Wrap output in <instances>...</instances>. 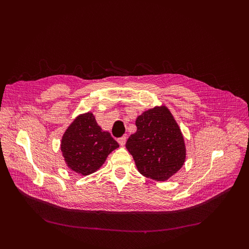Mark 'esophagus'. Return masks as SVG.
I'll return each instance as SVG.
<instances>
[{"label": "esophagus", "mask_w": 249, "mask_h": 249, "mask_svg": "<svg viewBox=\"0 0 249 249\" xmlns=\"http://www.w3.org/2000/svg\"><path fill=\"white\" fill-rule=\"evenodd\" d=\"M125 142H126V138L124 136V137H122V138H119L118 139V143H119V145L120 146H124V144H125Z\"/></svg>", "instance_id": "esophagus-1"}]
</instances>
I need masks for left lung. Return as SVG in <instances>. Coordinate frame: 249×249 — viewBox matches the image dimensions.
<instances>
[{
  "label": "left lung",
  "mask_w": 249,
  "mask_h": 249,
  "mask_svg": "<svg viewBox=\"0 0 249 249\" xmlns=\"http://www.w3.org/2000/svg\"><path fill=\"white\" fill-rule=\"evenodd\" d=\"M137 132L125 147L142 176L164 182L183 167L186 161L185 139L177 120L165 106L148 109L136 119Z\"/></svg>",
  "instance_id": "8db88e82"
}]
</instances>
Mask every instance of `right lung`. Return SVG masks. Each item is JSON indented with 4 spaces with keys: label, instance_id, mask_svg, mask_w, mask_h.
I'll return each mask as SVG.
<instances>
[{
    "label": "right lung",
    "instance_id": "right-lung-1",
    "mask_svg": "<svg viewBox=\"0 0 249 249\" xmlns=\"http://www.w3.org/2000/svg\"><path fill=\"white\" fill-rule=\"evenodd\" d=\"M117 147L118 143L109 132L102 130L91 112L83 113L72 120L60 144L66 166L81 176L99 170Z\"/></svg>",
    "mask_w": 249,
    "mask_h": 249
}]
</instances>
